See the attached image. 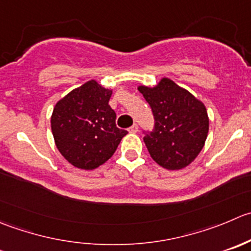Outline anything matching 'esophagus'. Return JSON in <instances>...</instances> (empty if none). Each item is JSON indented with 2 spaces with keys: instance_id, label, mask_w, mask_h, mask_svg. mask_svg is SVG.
<instances>
[{
  "instance_id": "1",
  "label": "esophagus",
  "mask_w": 251,
  "mask_h": 251,
  "mask_svg": "<svg viewBox=\"0 0 251 251\" xmlns=\"http://www.w3.org/2000/svg\"><path fill=\"white\" fill-rule=\"evenodd\" d=\"M138 131V125L137 124H133L132 126H131L130 128H128V132H131V133H136Z\"/></svg>"
}]
</instances>
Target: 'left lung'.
<instances>
[{
    "mask_svg": "<svg viewBox=\"0 0 251 251\" xmlns=\"http://www.w3.org/2000/svg\"><path fill=\"white\" fill-rule=\"evenodd\" d=\"M154 116V128L143 141L160 167L179 170L187 167L205 146L208 115L202 101L169 78L153 88L138 87Z\"/></svg>",
    "mask_w": 251,
    "mask_h": 251,
    "instance_id": "1",
    "label": "left lung"
}]
</instances>
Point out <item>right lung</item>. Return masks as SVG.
Instances as JSON below:
<instances>
[{
	"mask_svg": "<svg viewBox=\"0 0 251 251\" xmlns=\"http://www.w3.org/2000/svg\"><path fill=\"white\" fill-rule=\"evenodd\" d=\"M111 93L92 79L56 103L51 131L57 150L74 167L92 170L104 164L127 133L116 127Z\"/></svg>",
	"mask_w": 251,
	"mask_h": 251,
	"instance_id": "add662e5",
	"label": "right lung"
}]
</instances>
